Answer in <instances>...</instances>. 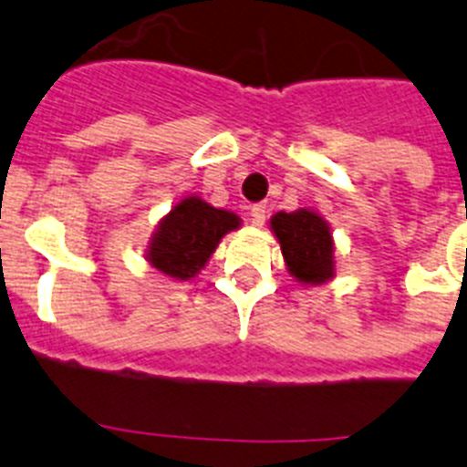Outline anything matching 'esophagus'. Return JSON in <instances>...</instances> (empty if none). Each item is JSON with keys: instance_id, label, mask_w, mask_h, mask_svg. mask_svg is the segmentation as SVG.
Segmentation results:
<instances>
[{"instance_id": "obj_1", "label": "esophagus", "mask_w": 467, "mask_h": 467, "mask_svg": "<svg viewBox=\"0 0 467 467\" xmlns=\"http://www.w3.org/2000/svg\"><path fill=\"white\" fill-rule=\"evenodd\" d=\"M266 213H269V210H266V205H264V203H257V205H253V208H250V217H253V222L257 226H262L264 222H266Z\"/></svg>"}]
</instances>
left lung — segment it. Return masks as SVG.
Segmentation results:
<instances>
[{
    "instance_id": "1",
    "label": "left lung",
    "mask_w": 467,
    "mask_h": 467,
    "mask_svg": "<svg viewBox=\"0 0 467 467\" xmlns=\"http://www.w3.org/2000/svg\"><path fill=\"white\" fill-rule=\"evenodd\" d=\"M271 229L283 250L287 271L299 283L320 285L334 275V241L329 224L313 210L275 213Z\"/></svg>"
}]
</instances>
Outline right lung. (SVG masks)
I'll return each instance as SVG.
<instances>
[{"label":"right lung","instance_id":"1","mask_svg":"<svg viewBox=\"0 0 467 467\" xmlns=\"http://www.w3.org/2000/svg\"><path fill=\"white\" fill-rule=\"evenodd\" d=\"M238 226V214L213 208L203 198L187 196L159 222L147 262L171 278L189 280L208 264L224 234Z\"/></svg>","mask_w":467,"mask_h":467}]
</instances>
